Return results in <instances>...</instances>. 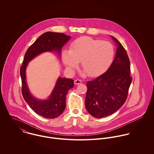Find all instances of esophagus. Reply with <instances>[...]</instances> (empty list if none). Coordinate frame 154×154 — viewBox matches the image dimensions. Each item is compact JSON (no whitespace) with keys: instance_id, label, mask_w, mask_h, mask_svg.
I'll use <instances>...</instances> for the list:
<instances>
[{"instance_id":"34e87169","label":"esophagus","mask_w":154,"mask_h":154,"mask_svg":"<svg viewBox=\"0 0 154 154\" xmlns=\"http://www.w3.org/2000/svg\"><path fill=\"white\" fill-rule=\"evenodd\" d=\"M82 81H81V80H79V79H76V80H75V81H74V84H75V85H78V84H82Z\"/></svg>"}]
</instances>
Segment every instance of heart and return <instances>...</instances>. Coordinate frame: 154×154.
<instances>
[{
    "label": "heart",
    "instance_id": "b5f03b06",
    "mask_svg": "<svg viewBox=\"0 0 154 154\" xmlns=\"http://www.w3.org/2000/svg\"><path fill=\"white\" fill-rule=\"evenodd\" d=\"M114 56L113 45L108 42L89 37L77 38L65 50L62 59L68 70L73 72L79 66L91 77L98 76L106 72L112 63Z\"/></svg>",
    "mask_w": 154,
    "mask_h": 154
}]
</instances>
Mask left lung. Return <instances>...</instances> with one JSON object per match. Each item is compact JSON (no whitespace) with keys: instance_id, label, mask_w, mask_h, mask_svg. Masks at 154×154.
I'll return each mask as SVG.
<instances>
[{"instance_id":"1","label":"left lung","mask_w":154,"mask_h":154,"mask_svg":"<svg viewBox=\"0 0 154 154\" xmlns=\"http://www.w3.org/2000/svg\"><path fill=\"white\" fill-rule=\"evenodd\" d=\"M111 37L117 45L114 60L105 73L87 84L85 107L98 119L110 116L123 105L132 81L127 52L116 38Z\"/></svg>"}]
</instances>
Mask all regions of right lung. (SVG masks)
<instances>
[{
    "label": "right lung",
    "mask_w": 154,
    "mask_h": 154,
    "mask_svg": "<svg viewBox=\"0 0 154 154\" xmlns=\"http://www.w3.org/2000/svg\"><path fill=\"white\" fill-rule=\"evenodd\" d=\"M70 37L59 32H46L43 34L28 48L21 67L23 97L32 110L46 119H54L62 114L66 107L67 93L74 86L73 80L59 76L48 98L40 100L35 98L29 89L26 81V69L31 60L44 52L56 51L60 56L62 47Z\"/></svg>",
    "instance_id": "1"
}]
</instances>
